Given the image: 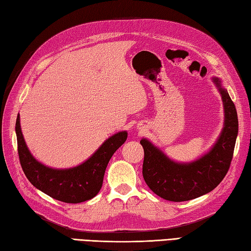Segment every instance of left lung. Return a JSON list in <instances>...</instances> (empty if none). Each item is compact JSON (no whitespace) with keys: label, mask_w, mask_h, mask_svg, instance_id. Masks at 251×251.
Listing matches in <instances>:
<instances>
[{"label":"left lung","mask_w":251,"mask_h":251,"mask_svg":"<svg viewBox=\"0 0 251 251\" xmlns=\"http://www.w3.org/2000/svg\"><path fill=\"white\" fill-rule=\"evenodd\" d=\"M225 105V127L209 153L191 164H178L164 155L150 141L142 139L145 150L142 175L154 193L170 201H184L209 193L226 177L231 166L238 132L235 104L220 79L214 78Z\"/></svg>","instance_id":"left-lung-1"}]
</instances>
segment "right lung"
I'll return each mask as SVG.
<instances>
[{
    "mask_svg": "<svg viewBox=\"0 0 251 251\" xmlns=\"http://www.w3.org/2000/svg\"><path fill=\"white\" fill-rule=\"evenodd\" d=\"M16 135L19 161L25 177L45 194L70 204L88 201L98 194L110 158L127 139V132L121 131L104 141L85 163L77 167L60 170L46 167L31 155L21 132L19 114L16 120Z\"/></svg>",
    "mask_w": 251,
    "mask_h": 251,
    "instance_id": "1",
    "label": "right lung"
}]
</instances>
